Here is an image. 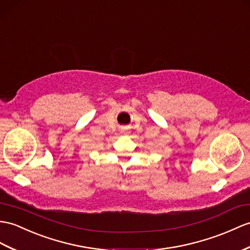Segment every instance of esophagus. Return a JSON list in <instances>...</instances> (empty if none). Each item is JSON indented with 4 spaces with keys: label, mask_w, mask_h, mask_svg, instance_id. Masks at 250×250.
<instances>
[{
    "label": "esophagus",
    "mask_w": 250,
    "mask_h": 250,
    "mask_svg": "<svg viewBox=\"0 0 250 250\" xmlns=\"http://www.w3.org/2000/svg\"><path fill=\"white\" fill-rule=\"evenodd\" d=\"M123 132H124V133H126V130H123Z\"/></svg>",
    "instance_id": "1"
}]
</instances>
